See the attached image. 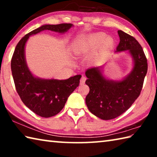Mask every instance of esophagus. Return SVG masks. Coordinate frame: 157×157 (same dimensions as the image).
Here are the masks:
<instances>
[{"label":"esophagus","instance_id":"esophagus-1","mask_svg":"<svg viewBox=\"0 0 157 157\" xmlns=\"http://www.w3.org/2000/svg\"><path fill=\"white\" fill-rule=\"evenodd\" d=\"M85 81H86V78L84 76H82V78L80 79V84L83 85L85 83Z\"/></svg>","mask_w":157,"mask_h":157}]
</instances>
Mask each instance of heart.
Segmentation results:
<instances>
[{"label": "heart", "mask_w": 157, "mask_h": 157, "mask_svg": "<svg viewBox=\"0 0 157 157\" xmlns=\"http://www.w3.org/2000/svg\"><path fill=\"white\" fill-rule=\"evenodd\" d=\"M100 44L98 56L102 55L107 50L111 48L113 45V39L110 36H107L104 33L93 34L78 42L76 45L75 51L78 53L91 51L97 48Z\"/></svg>", "instance_id": "1"}]
</instances>
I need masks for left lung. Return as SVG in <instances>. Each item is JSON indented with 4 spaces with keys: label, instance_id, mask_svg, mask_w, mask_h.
Wrapping results in <instances>:
<instances>
[{
    "label": "left lung",
    "instance_id": "8db88e82",
    "mask_svg": "<svg viewBox=\"0 0 157 157\" xmlns=\"http://www.w3.org/2000/svg\"><path fill=\"white\" fill-rule=\"evenodd\" d=\"M120 43L116 52L129 50L134 59L131 73L121 82L109 81L103 76L102 67H94L86 71L89 87L86 97L89 110L102 120H111L121 116L131 107L140 95L147 72V60L141 46L134 36L118 31Z\"/></svg>",
    "mask_w": 157,
    "mask_h": 157
}]
</instances>
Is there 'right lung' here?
<instances>
[{
  "label": "right lung",
  "instance_id": "add662e5",
  "mask_svg": "<svg viewBox=\"0 0 157 157\" xmlns=\"http://www.w3.org/2000/svg\"><path fill=\"white\" fill-rule=\"evenodd\" d=\"M71 23L45 25L31 31L23 37L15 48L11 59L12 73L15 88L26 107L44 118H49L59 113L68 98L79 84L82 75L68 79H41L34 77L26 65L24 48L29 36L43 30L63 33L72 27Z\"/></svg>",
  "mask_w": 157,
  "mask_h": 157
}]
</instances>
